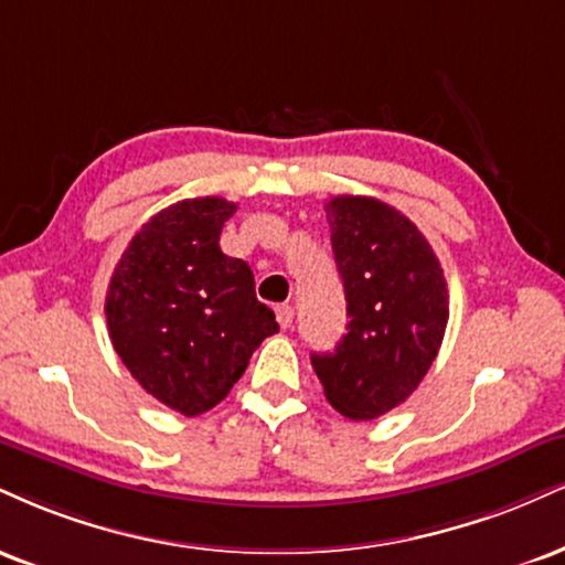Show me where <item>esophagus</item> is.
Masks as SVG:
<instances>
[{
  "label": "esophagus",
  "mask_w": 565,
  "mask_h": 565,
  "mask_svg": "<svg viewBox=\"0 0 565 565\" xmlns=\"http://www.w3.org/2000/svg\"><path fill=\"white\" fill-rule=\"evenodd\" d=\"M276 318L278 323H281V329H289V326L295 323V308H291V305H278Z\"/></svg>",
  "instance_id": "1"
}]
</instances>
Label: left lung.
<instances>
[{
	"mask_svg": "<svg viewBox=\"0 0 565 565\" xmlns=\"http://www.w3.org/2000/svg\"><path fill=\"white\" fill-rule=\"evenodd\" d=\"M348 300V334L310 363L334 411L371 420L403 405L445 339L450 302L441 265L416 223L373 196L326 202Z\"/></svg>",
	"mask_w": 565,
	"mask_h": 565,
	"instance_id": "8db88e82",
	"label": "left lung"
}]
</instances>
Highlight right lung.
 <instances>
[{
  "instance_id": "1",
  "label": "right lung",
  "mask_w": 565,
  "mask_h": 565,
  "mask_svg": "<svg viewBox=\"0 0 565 565\" xmlns=\"http://www.w3.org/2000/svg\"><path fill=\"white\" fill-rule=\"evenodd\" d=\"M236 213L221 196L160 210L136 231L107 289L113 348L145 390L181 416H200L239 382L253 352L278 323L257 302L255 276L221 253V228Z\"/></svg>"
}]
</instances>
